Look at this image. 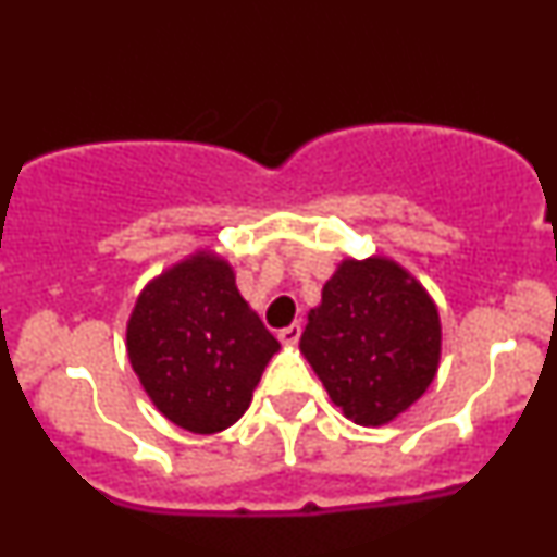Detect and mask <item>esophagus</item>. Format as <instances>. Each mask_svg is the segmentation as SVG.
<instances>
[{"mask_svg": "<svg viewBox=\"0 0 557 557\" xmlns=\"http://www.w3.org/2000/svg\"><path fill=\"white\" fill-rule=\"evenodd\" d=\"M277 337H280V343L283 345H296L298 343V337H300V324L296 322V324H287V327H283L277 332Z\"/></svg>", "mask_w": 557, "mask_h": 557, "instance_id": "34e87169", "label": "esophagus"}]
</instances>
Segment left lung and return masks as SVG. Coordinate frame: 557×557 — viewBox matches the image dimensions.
I'll return each mask as SVG.
<instances>
[{"instance_id": "8db88e82", "label": "left lung", "mask_w": 557, "mask_h": 557, "mask_svg": "<svg viewBox=\"0 0 557 557\" xmlns=\"http://www.w3.org/2000/svg\"><path fill=\"white\" fill-rule=\"evenodd\" d=\"M443 350L440 311L395 259L345 257L309 311L300 354L330 400L361 426L398 419L432 385Z\"/></svg>"}]
</instances>
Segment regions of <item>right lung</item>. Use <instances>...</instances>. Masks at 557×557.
I'll return each mask as SVG.
<instances>
[{
	"label": "right lung",
	"instance_id": "obj_1",
	"mask_svg": "<svg viewBox=\"0 0 557 557\" xmlns=\"http://www.w3.org/2000/svg\"><path fill=\"white\" fill-rule=\"evenodd\" d=\"M125 348L164 419L214 434L246 413L280 343L240 296L230 261L201 248L138 293Z\"/></svg>",
	"mask_w": 557,
	"mask_h": 557
}]
</instances>
